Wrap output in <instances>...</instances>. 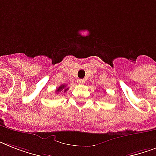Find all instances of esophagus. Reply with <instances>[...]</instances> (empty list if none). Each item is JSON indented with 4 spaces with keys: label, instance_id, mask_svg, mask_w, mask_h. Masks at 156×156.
Instances as JSON below:
<instances>
[{
    "label": "esophagus",
    "instance_id": "esophagus-1",
    "mask_svg": "<svg viewBox=\"0 0 156 156\" xmlns=\"http://www.w3.org/2000/svg\"><path fill=\"white\" fill-rule=\"evenodd\" d=\"M78 84H84L85 81L83 80V79H78Z\"/></svg>",
    "mask_w": 156,
    "mask_h": 156
}]
</instances>
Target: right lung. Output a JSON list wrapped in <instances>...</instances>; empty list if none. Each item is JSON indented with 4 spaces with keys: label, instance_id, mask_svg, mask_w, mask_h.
Here are the masks:
<instances>
[{
    "label": "right lung",
    "instance_id": "obj_1",
    "mask_svg": "<svg viewBox=\"0 0 156 156\" xmlns=\"http://www.w3.org/2000/svg\"><path fill=\"white\" fill-rule=\"evenodd\" d=\"M66 86L65 85V84H62V85L60 86V87H59L57 88V89H56V93L58 94V93L61 92V90H63V89H64V92H66V90H67L69 89V88H66Z\"/></svg>",
    "mask_w": 156,
    "mask_h": 156
}]
</instances>
